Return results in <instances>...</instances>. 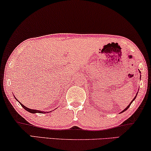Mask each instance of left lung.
<instances>
[{
    "mask_svg": "<svg viewBox=\"0 0 151 151\" xmlns=\"http://www.w3.org/2000/svg\"><path fill=\"white\" fill-rule=\"evenodd\" d=\"M136 96H137V95H136ZM136 96H135V98H133V100H132V101H131V103H130V104H129V106H127V108H126V109H124V111H122V112H121V113H123V112H124V111H126V110H127V109H129V106H131V103H132V102H133V100H135V98H136Z\"/></svg>",
    "mask_w": 151,
    "mask_h": 151,
    "instance_id": "1",
    "label": "left lung"
}]
</instances>
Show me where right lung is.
Returning <instances> with one entry per match:
<instances>
[{
  "mask_svg": "<svg viewBox=\"0 0 151 151\" xmlns=\"http://www.w3.org/2000/svg\"><path fill=\"white\" fill-rule=\"evenodd\" d=\"M14 98H16V97H14ZM16 100H17V99L16 98ZM18 102H19V101H18ZM19 103L20 104V105H21V106L23 107V108L25 109L26 111H27L28 112H30V113H46V112H42V111H38V110H34V109H29V108H27V107H26L25 106H24V105H22L21 103H20V102H19ZM48 113V112H47Z\"/></svg>",
  "mask_w": 151,
  "mask_h": 151,
  "instance_id": "obj_1",
  "label": "right lung"
}]
</instances>
